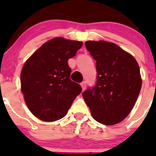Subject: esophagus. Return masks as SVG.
Returning <instances> with one entry per match:
<instances>
[{
	"label": "esophagus",
	"instance_id": "obj_1",
	"mask_svg": "<svg viewBox=\"0 0 156 156\" xmlns=\"http://www.w3.org/2000/svg\"><path fill=\"white\" fill-rule=\"evenodd\" d=\"M80 85H81V87H82L83 90H85V89H86V82H85V81H83V82L81 83Z\"/></svg>",
	"mask_w": 156,
	"mask_h": 156
}]
</instances>
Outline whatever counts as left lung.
Listing matches in <instances>:
<instances>
[{"label":"left lung","mask_w":156,"mask_h":156,"mask_svg":"<svg viewBox=\"0 0 156 156\" xmlns=\"http://www.w3.org/2000/svg\"><path fill=\"white\" fill-rule=\"evenodd\" d=\"M85 46L96 61L97 82L83 98L95 120L104 125L119 123L131 112L140 93L138 64L113 43L89 41Z\"/></svg>","instance_id":"1"}]
</instances>
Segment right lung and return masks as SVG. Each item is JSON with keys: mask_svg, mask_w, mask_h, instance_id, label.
Here are the masks:
<instances>
[{"mask_svg": "<svg viewBox=\"0 0 156 156\" xmlns=\"http://www.w3.org/2000/svg\"><path fill=\"white\" fill-rule=\"evenodd\" d=\"M81 41L56 37L44 43L25 62L21 90L25 102L36 117L45 122L62 119L82 91L70 80L69 58L82 47Z\"/></svg>", "mask_w": 156, "mask_h": 156, "instance_id": "1", "label": "right lung"}]
</instances>
